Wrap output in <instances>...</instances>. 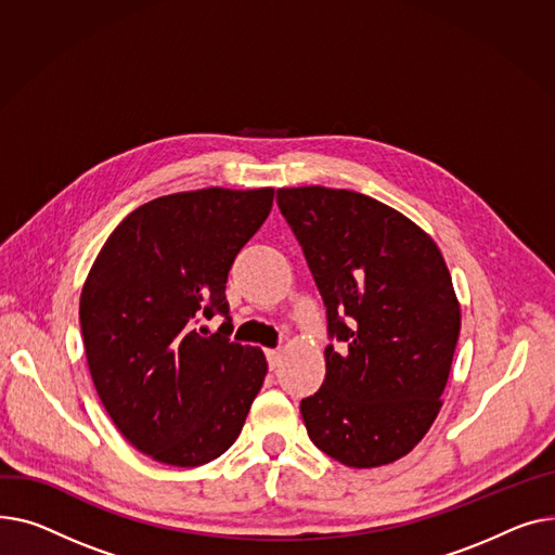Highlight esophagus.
I'll return each instance as SVG.
<instances>
[{"label": "esophagus", "instance_id": "esophagus-1", "mask_svg": "<svg viewBox=\"0 0 555 555\" xmlns=\"http://www.w3.org/2000/svg\"><path fill=\"white\" fill-rule=\"evenodd\" d=\"M267 361H269V367L275 370L280 365V361H282L280 349H267Z\"/></svg>", "mask_w": 555, "mask_h": 555}]
</instances>
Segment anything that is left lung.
Listing matches in <instances>:
<instances>
[{"instance_id":"8db88e82","label":"left lung","mask_w":555,"mask_h":555,"mask_svg":"<svg viewBox=\"0 0 555 555\" xmlns=\"http://www.w3.org/2000/svg\"><path fill=\"white\" fill-rule=\"evenodd\" d=\"M278 206L327 309L322 387L300 401L309 439L349 468L392 464L433 426L460 338L437 244L372 197L282 188Z\"/></svg>"}]
</instances>
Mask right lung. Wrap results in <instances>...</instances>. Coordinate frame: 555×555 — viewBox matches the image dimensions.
I'll return each instance as SVG.
<instances>
[{"label": "right lung", "instance_id": "obj_1", "mask_svg": "<svg viewBox=\"0 0 555 555\" xmlns=\"http://www.w3.org/2000/svg\"><path fill=\"white\" fill-rule=\"evenodd\" d=\"M273 206V188H204L129 212L80 296L89 372L120 435L152 460L192 468L235 443L267 376L259 347L231 338L225 282ZM219 312L224 324L197 331Z\"/></svg>", "mask_w": 555, "mask_h": 555}]
</instances>
